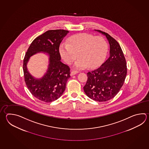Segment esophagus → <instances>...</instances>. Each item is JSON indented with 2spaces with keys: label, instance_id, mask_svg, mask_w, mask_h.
Masks as SVG:
<instances>
[{
  "label": "esophagus",
  "instance_id": "1",
  "mask_svg": "<svg viewBox=\"0 0 149 149\" xmlns=\"http://www.w3.org/2000/svg\"><path fill=\"white\" fill-rule=\"evenodd\" d=\"M79 73L78 71L77 70H72L71 72H70V75L71 76H73L74 75H75L77 73Z\"/></svg>",
  "mask_w": 149,
  "mask_h": 149
}]
</instances>
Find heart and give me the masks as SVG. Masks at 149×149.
I'll return each mask as SVG.
<instances>
[{
  "mask_svg": "<svg viewBox=\"0 0 149 149\" xmlns=\"http://www.w3.org/2000/svg\"><path fill=\"white\" fill-rule=\"evenodd\" d=\"M59 51L61 58L68 65L77 57L75 66L79 69L94 68L100 65L106 57L108 44L102 37L88 33L76 34L70 37L67 43H61Z\"/></svg>",
  "mask_w": 149,
  "mask_h": 149,
  "instance_id": "heart-1",
  "label": "heart"
}]
</instances>
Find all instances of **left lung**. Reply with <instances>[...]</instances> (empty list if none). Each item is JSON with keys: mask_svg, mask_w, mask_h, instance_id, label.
<instances>
[{"mask_svg": "<svg viewBox=\"0 0 149 149\" xmlns=\"http://www.w3.org/2000/svg\"><path fill=\"white\" fill-rule=\"evenodd\" d=\"M106 36L110 45V56L100 67L87 73L88 79L83 87L91 99L104 102L115 97L122 88L127 74V65L118 42L109 34L97 30Z\"/></svg>", "mask_w": 149, "mask_h": 149, "instance_id": "8db88e82", "label": "left lung"}]
</instances>
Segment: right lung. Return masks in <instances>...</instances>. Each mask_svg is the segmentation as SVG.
Listing matches in <instances>:
<instances>
[{"label":"right lung","mask_w":149,"mask_h":149,"mask_svg":"<svg viewBox=\"0 0 149 149\" xmlns=\"http://www.w3.org/2000/svg\"><path fill=\"white\" fill-rule=\"evenodd\" d=\"M68 32L61 29L47 31L34 40L25 55L23 69L26 86L34 97L45 102H51L61 97L70 77V67L61 62L59 51L61 43ZM40 51L49 55V64L46 74L38 80L28 73L26 64L31 56Z\"/></svg>","instance_id":"add662e5"}]
</instances>
